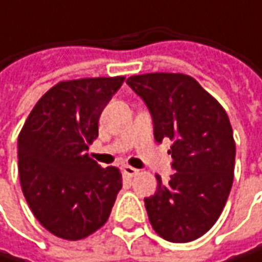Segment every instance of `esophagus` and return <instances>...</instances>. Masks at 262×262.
<instances>
[{"instance_id": "1", "label": "esophagus", "mask_w": 262, "mask_h": 262, "mask_svg": "<svg viewBox=\"0 0 262 262\" xmlns=\"http://www.w3.org/2000/svg\"><path fill=\"white\" fill-rule=\"evenodd\" d=\"M123 172L128 176V177H134V176H137L139 174V169H136V168H133V166H129V165H123Z\"/></svg>"}]
</instances>
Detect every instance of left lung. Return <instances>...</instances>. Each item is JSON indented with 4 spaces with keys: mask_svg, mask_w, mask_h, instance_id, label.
<instances>
[{
    "mask_svg": "<svg viewBox=\"0 0 262 262\" xmlns=\"http://www.w3.org/2000/svg\"><path fill=\"white\" fill-rule=\"evenodd\" d=\"M126 83L145 100L154 139H171L176 172L145 198L152 229L166 241L203 236L221 215L233 183L235 140L224 108L194 77L182 73H146Z\"/></svg>",
    "mask_w": 262,
    "mask_h": 262,
    "instance_id": "left-lung-1",
    "label": "left lung"
}]
</instances>
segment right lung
Instances as JSON below:
<instances>
[{
	"label": "right lung",
	"mask_w": 262,
	"mask_h": 262,
	"mask_svg": "<svg viewBox=\"0 0 262 262\" xmlns=\"http://www.w3.org/2000/svg\"><path fill=\"white\" fill-rule=\"evenodd\" d=\"M125 77H85L52 86L18 137L19 180L36 220L62 239L100 229L122 189L117 168H102L86 151L99 117Z\"/></svg>",
	"instance_id": "obj_1"
}]
</instances>
